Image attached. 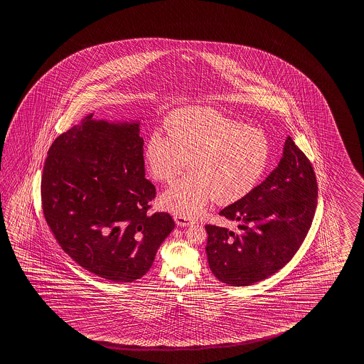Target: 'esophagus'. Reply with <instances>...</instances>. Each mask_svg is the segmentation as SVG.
I'll return each mask as SVG.
<instances>
[{
	"label": "esophagus",
	"mask_w": 364,
	"mask_h": 364,
	"mask_svg": "<svg viewBox=\"0 0 364 364\" xmlns=\"http://www.w3.org/2000/svg\"><path fill=\"white\" fill-rule=\"evenodd\" d=\"M175 221H176V224H178V227H188V225H191L193 223L192 219H189V218H186V216H175Z\"/></svg>",
	"instance_id": "1"
}]
</instances>
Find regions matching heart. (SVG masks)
<instances>
[{"label": "heart", "mask_w": 364, "mask_h": 364, "mask_svg": "<svg viewBox=\"0 0 364 364\" xmlns=\"http://www.w3.org/2000/svg\"><path fill=\"white\" fill-rule=\"evenodd\" d=\"M167 136L151 134L145 162L151 178L171 184L162 205L180 216H197L213 199L230 205L246 197L268 166L267 136L211 108L176 110L166 121Z\"/></svg>", "instance_id": "b5f03b06"}]
</instances>
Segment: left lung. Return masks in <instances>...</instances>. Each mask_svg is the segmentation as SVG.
I'll return each mask as SVG.
<instances>
[{
  "label": "left lung",
  "mask_w": 364,
  "mask_h": 364,
  "mask_svg": "<svg viewBox=\"0 0 364 364\" xmlns=\"http://www.w3.org/2000/svg\"><path fill=\"white\" fill-rule=\"evenodd\" d=\"M316 172L288 136L278 167L246 197L220 215L238 232L206 225L207 260L229 286H250L281 270L295 256L314 219Z\"/></svg>",
  "instance_id": "1"
}]
</instances>
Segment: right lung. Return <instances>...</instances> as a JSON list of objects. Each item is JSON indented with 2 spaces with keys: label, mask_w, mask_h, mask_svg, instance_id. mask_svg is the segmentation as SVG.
Segmentation results:
<instances>
[{
  "label": "right lung",
  "mask_w": 364,
  "mask_h": 364,
  "mask_svg": "<svg viewBox=\"0 0 364 364\" xmlns=\"http://www.w3.org/2000/svg\"><path fill=\"white\" fill-rule=\"evenodd\" d=\"M139 131V122L89 114L56 137L42 172V210L59 246L117 283L141 278L175 228L170 213H148L156 186L145 178Z\"/></svg>",
  "instance_id": "1"
}]
</instances>
